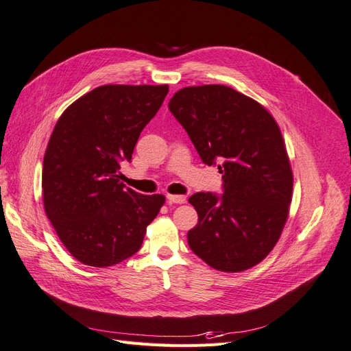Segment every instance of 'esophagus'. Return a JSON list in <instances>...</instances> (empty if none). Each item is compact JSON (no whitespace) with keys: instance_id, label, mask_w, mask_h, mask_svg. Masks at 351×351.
<instances>
[{"instance_id":"34e87169","label":"esophagus","mask_w":351,"mask_h":351,"mask_svg":"<svg viewBox=\"0 0 351 351\" xmlns=\"http://www.w3.org/2000/svg\"><path fill=\"white\" fill-rule=\"evenodd\" d=\"M167 201L171 202V204H185L186 197L185 195H172V194H169L167 195Z\"/></svg>"}]
</instances>
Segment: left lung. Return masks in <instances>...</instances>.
<instances>
[{
    "label": "left lung",
    "mask_w": 351,
    "mask_h": 351,
    "mask_svg": "<svg viewBox=\"0 0 351 351\" xmlns=\"http://www.w3.org/2000/svg\"><path fill=\"white\" fill-rule=\"evenodd\" d=\"M206 165L219 163L224 194L188 201L198 223L188 232L197 256L224 273H241L273 251L293 197V172L278 123L269 112L223 84L189 86L169 101Z\"/></svg>",
    "instance_id": "1"
}]
</instances>
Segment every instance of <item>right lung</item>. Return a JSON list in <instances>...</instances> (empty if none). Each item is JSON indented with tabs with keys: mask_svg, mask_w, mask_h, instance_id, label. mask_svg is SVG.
Returning a JSON list of instances; mask_svg holds the SVG:
<instances>
[{
	"mask_svg": "<svg viewBox=\"0 0 351 351\" xmlns=\"http://www.w3.org/2000/svg\"><path fill=\"white\" fill-rule=\"evenodd\" d=\"M167 84H106L66 108L43 157L45 214L77 261L112 267L137 252L165 195L121 182L141 131L162 106Z\"/></svg>",
	"mask_w": 351,
	"mask_h": 351,
	"instance_id": "right-lung-1",
	"label": "right lung"
}]
</instances>
